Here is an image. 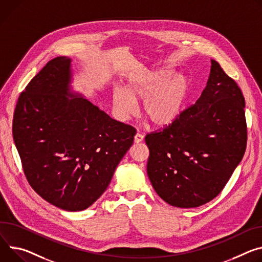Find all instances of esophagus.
<instances>
[{"label":"esophagus","mask_w":262,"mask_h":262,"mask_svg":"<svg viewBox=\"0 0 262 262\" xmlns=\"http://www.w3.org/2000/svg\"><path fill=\"white\" fill-rule=\"evenodd\" d=\"M143 139H144V137H143V135H141V134H137L136 136H135V139H134V141H135V143H141L142 141H143Z\"/></svg>","instance_id":"esophagus-1"}]
</instances>
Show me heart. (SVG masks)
Returning <instances> with one entry per match:
<instances>
[{
  "mask_svg": "<svg viewBox=\"0 0 262 262\" xmlns=\"http://www.w3.org/2000/svg\"><path fill=\"white\" fill-rule=\"evenodd\" d=\"M172 72L162 69L133 79L126 91L118 88L113 93V104L121 119L137 112L136 101H143V113L159 127L172 123L181 115L189 93L188 79L183 75L170 78Z\"/></svg>",
  "mask_w": 262,
  "mask_h": 262,
  "instance_id": "b5f03b06",
  "label": "heart"
}]
</instances>
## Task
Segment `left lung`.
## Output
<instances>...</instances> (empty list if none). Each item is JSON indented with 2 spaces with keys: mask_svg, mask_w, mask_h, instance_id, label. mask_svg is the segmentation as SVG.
<instances>
[{
  "mask_svg": "<svg viewBox=\"0 0 262 262\" xmlns=\"http://www.w3.org/2000/svg\"><path fill=\"white\" fill-rule=\"evenodd\" d=\"M245 106L236 81L211 59L198 101L172 123L145 136L147 174L163 201L195 208L222 192L247 148Z\"/></svg>",
  "mask_w": 262,
  "mask_h": 262,
  "instance_id": "8db88e82",
  "label": "left lung"
}]
</instances>
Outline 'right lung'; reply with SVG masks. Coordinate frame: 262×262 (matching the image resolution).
Returning a JSON list of instances; mask_svg holds the SVG:
<instances>
[{
	"instance_id": "add662e5",
	"label": "right lung",
	"mask_w": 262,
	"mask_h": 262,
	"mask_svg": "<svg viewBox=\"0 0 262 262\" xmlns=\"http://www.w3.org/2000/svg\"><path fill=\"white\" fill-rule=\"evenodd\" d=\"M70 58H53L19 95L12 124L24 173L45 201L81 211L108 187L136 128L70 93Z\"/></svg>"
}]
</instances>
